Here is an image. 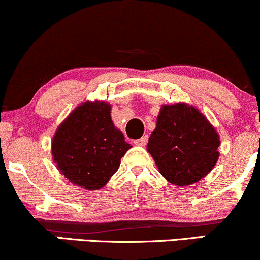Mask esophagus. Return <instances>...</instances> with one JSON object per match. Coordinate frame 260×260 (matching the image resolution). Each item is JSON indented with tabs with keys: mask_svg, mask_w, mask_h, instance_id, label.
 <instances>
[{
	"mask_svg": "<svg viewBox=\"0 0 260 260\" xmlns=\"http://www.w3.org/2000/svg\"><path fill=\"white\" fill-rule=\"evenodd\" d=\"M147 143H148V136H143L140 139L136 140V142H134V144L138 145V147H145V145H147Z\"/></svg>",
	"mask_w": 260,
	"mask_h": 260,
	"instance_id": "obj_1",
	"label": "esophagus"
}]
</instances>
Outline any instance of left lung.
<instances>
[{
  "label": "left lung",
  "instance_id": "8db88e82",
  "mask_svg": "<svg viewBox=\"0 0 260 260\" xmlns=\"http://www.w3.org/2000/svg\"><path fill=\"white\" fill-rule=\"evenodd\" d=\"M220 137L215 127L193 105H162L147 149L159 172L177 187L194 184L219 160Z\"/></svg>",
  "mask_w": 260,
  "mask_h": 260
}]
</instances>
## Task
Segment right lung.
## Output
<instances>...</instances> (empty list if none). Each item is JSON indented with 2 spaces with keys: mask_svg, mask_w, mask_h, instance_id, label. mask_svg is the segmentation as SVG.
Masks as SVG:
<instances>
[{
  "mask_svg": "<svg viewBox=\"0 0 260 260\" xmlns=\"http://www.w3.org/2000/svg\"><path fill=\"white\" fill-rule=\"evenodd\" d=\"M132 148L111 120L106 101H85L57 127L51 142L56 168L71 183L86 190L103 188Z\"/></svg>",
  "mask_w": 260,
  "mask_h": 260,
  "instance_id": "1",
  "label": "right lung"
}]
</instances>
